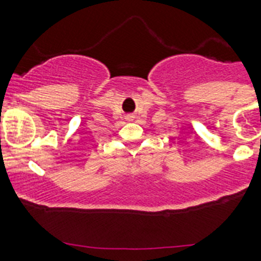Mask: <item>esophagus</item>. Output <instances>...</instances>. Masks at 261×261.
<instances>
[{"label":"esophagus","mask_w":261,"mask_h":261,"mask_svg":"<svg viewBox=\"0 0 261 261\" xmlns=\"http://www.w3.org/2000/svg\"><path fill=\"white\" fill-rule=\"evenodd\" d=\"M126 120L133 121L134 120V115H127V116H126Z\"/></svg>","instance_id":"34e87169"}]
</instances>
